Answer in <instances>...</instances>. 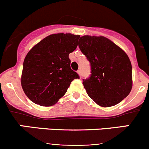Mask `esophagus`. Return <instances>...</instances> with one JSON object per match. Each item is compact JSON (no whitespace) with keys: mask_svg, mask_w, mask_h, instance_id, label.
<instances>
[{"mask_svg":"<svg viewBox=\"0 0 149 149\" xmlns=\"http://www.w3.org/2000/svg\"><path fill=\"white\" fill-rule=\"evenodd\" d=\"M77 73H79V76H80V77H81V70H78Z\"/></svg>","mask_w":149,"mask_h":149,"instance_id":"esophagus-1","label":"esophagus"}]
</instances>
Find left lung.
Instances as JSON below:
<instances>
[{
  "label": "left lung",
  "mask_w": 149,
  "mask_h": 149,
  "mask_svg": "<svg viewBox=\"0 0 149 149\" xmlns=\"http://www.w3.org/2000/svg\"><path fill=\"white\" fill-rule=\"evenodd\" d=\"M79 47L91 65V76L83 79L90 98L104 107L123 101L133 85L132 65L127 54L103 36H83Z\"/></svg>",
  "instance_id": "left-lung-1"
}]
</instances>
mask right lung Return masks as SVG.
<instances>
[{"label": "right lung", "mask_w": 149, "mask_h": 149, "mask_svg": "<svg viewBox=\"0 0 149 149\" xmlns=\"http://www.w3.org/2000/svg\"><path fill=\"white\" fill-rule=\"evenodd\" d=\"M79 37L70 33L51 34L30 49L24 61L21 83L31 102L52 106L65 94L72 81L79 79L70 68L68 58Z\"/></svg>", "instance_id": "right-lung-1"}]
</instances>
